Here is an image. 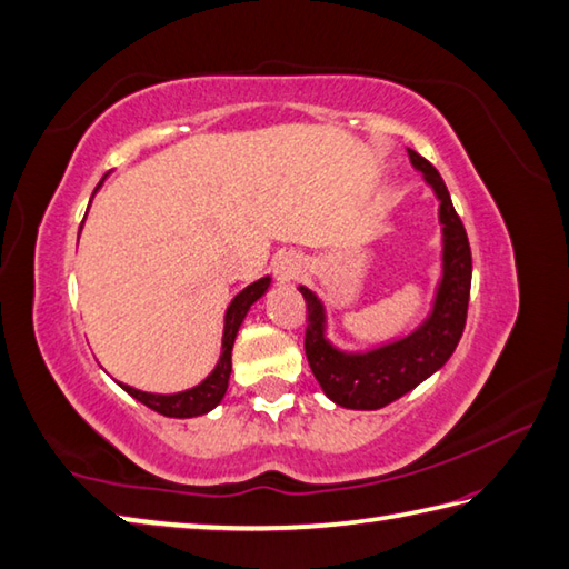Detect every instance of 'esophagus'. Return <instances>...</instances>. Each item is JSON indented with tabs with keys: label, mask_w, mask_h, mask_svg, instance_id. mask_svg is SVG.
I'll return each mask as SVG.
<instances>
[{
	"label": "esophagus",
	"mask_w": 569,
	"mask_h": 569,
	"mask_svg": "<svg viewBox=\"0 0 569 569\" xmlns=\"http://www.w3.org/2000/svg\"><path fill=\"white\" fill-rule=\"evenodd\" d=\"M303 269V259L291 249H283L273 256V273L281 283L293 281V278Z\"/></svg>",
	"instance_id": "esophagus-1"
}]
</instances>
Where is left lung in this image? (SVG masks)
Returning a JSON list of instances; mask_svg holds the SVG:
<instances>
[{"instance_id": "obj_1", "label": "left lung", "mask_w": 569, "mask_h": 569, "mask_svg": "<svg viewBox=\"0 0 569 569\" xmlns=\"http://www.w3.org/2000/svg\"><path fill=\"white\" fill-rule=\"evenodd\" d=\"M411 164L439 197V219L443 224V276L433 300L431 316L411 336L370 352L348 355L326 340V313L313 291L300 286L306 298V358L316 380L332 402L348 409H380L425 382L451 358L459 345L471 296V247L463 221L456 214L449 189L441 174L419 152L409 150Z\"/></svg>"}]
</instances>
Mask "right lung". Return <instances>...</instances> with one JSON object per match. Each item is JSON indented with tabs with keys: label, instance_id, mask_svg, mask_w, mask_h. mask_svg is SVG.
<instances>
[{
	"label": "right lung",
	"instance_id": "obj_1",
	"mask_svg": "<svg viewBox=\"0 0 569 569\" xmlns=\"http://www.w3.org/2000/svg\"><path fill=\"white\" fill-rule=\"evenodd\" d=\"M100 184H103V180L98 182V187ZM269 283H271V278L266 276V278H261V281H256V283L243 288V291L231 300V306L227 308V320H224V340H221V358H219V362L214 367V372H211L202 385L187 389V392H177V395H150V392H140V389L128 387V385H120V387L126 389L130 397H136L138 402L154 409L162 417L187 419V417L207 415V411L214 409L221 402V397L227 395L229 375H231V348H233V340H237L239 326L243 322V318H247L249 308L266 293V288H269Z\"/></svg>",
	"mask_w": 569,
	"mask_h": 569
}]
</instances>
